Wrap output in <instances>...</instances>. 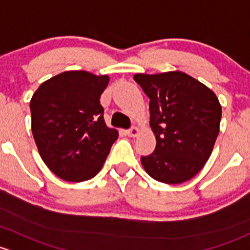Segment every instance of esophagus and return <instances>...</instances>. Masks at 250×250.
<instances>
[{"instance_id": "1", "label": "esophagus", "mask_w": 250, "mask_h": 250, "mask_svg": "<svg viewBox=\"0 0 250 250\" xmlns=\"http://www.w3.org/2000/svg\"><path fill=\"white\" fill-rule=\"evenodd\" d=\"M138 133H140V130H138V128L136 127V126H132V127L128 128V130L126 131V135H127L128 137H136V136H137Z\"/></svg>"}]
</instances>
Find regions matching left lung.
Returning a JSON list of instances; mask_svg holds the SVG:
<instances>
[{"label":"left lung","mask_w":250,"mask_h":250,"mask_svg":"<svg viewBox=\"0 0 250 250\" xmlns=\"http://www.w3.org/2000/svg\"><path fill=\"white\" fill-rule=\"evenodd\" d=\"M149 97L150 126L156 148L141 161L155 181L179 184L199 173L219 133L221 106L214 92L183 72L138 73Z\"/></svg>","instance_id":"left-lung-1"}]
</instances>
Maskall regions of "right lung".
<instances>
[{
  "label": "right lung",
  "instance_id": "right-lung-1",
  "mask_svg": "<svg viewBox=\"0 0 250 250\" xmlns=\"http://www.w3.org/2000/svg\"><path fill=\"white\" fill-rule=\"evenodd\" d=\"M108 76L68 71L48 79L30 102L31 128L40 155L59 178L84 182L96 176L118 138L104 123L100 97Z\"/></svg>",
  "mask_w": 250,
  "mask_h": 250
}]
</instances>
